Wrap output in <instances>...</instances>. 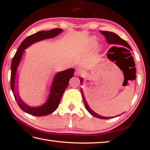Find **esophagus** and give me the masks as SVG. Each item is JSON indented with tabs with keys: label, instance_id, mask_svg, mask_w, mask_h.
<instances>
[{
	"label": "esophagus",
	"instance_id": "1",
	"mask_svg": "<svg viewBox=\"0 0 150 150\" xmlns=\"http://www.w3.org/2000/svg\"><path fill=\"white\" fill-rule=\"evenodd\" d=\"M83 71L82 69H81V68L77 67L75 71V75H81L83 73Z\"/></svg>",
	"mask_w": 150,
	"mask_h": 150
}]
</instances>
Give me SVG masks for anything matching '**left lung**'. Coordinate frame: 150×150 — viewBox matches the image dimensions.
<instances>
[{"label": "left lung", "instance_id": "8db88e82", "mask_svg": "<svg viewBox=\"0 0 150 150\" xmlns=\"http://www.w3.org/2000/svg\"><path fill=\"white\" fill-rule=\"evenodd\" d=\"M100 33L101 34H103L106 40V41L108 43V44H116V45H123V46H125L126 47L129 48V49L132 50V48L130 46L128 43H127L125 40L122 39L121 38H120L118 36L117 34H116L115 33L113 32H108V31H100ZM82 82V79H81V83ZM82 94V96L83 98V101H84L85 103V108L87 110H88V112H89L91 115H92L93 116H95L96 118H100V119H108L110 118V117H105V116H102L97 115V114L95 113V112H93L91 109L90 108L89 106L87 105V101L85 100V99L84 98V96H83V93H81ZM113 118V117H112Z\"/></svg>", "mask_w": 150, "mask_h": 150}]
</instances>
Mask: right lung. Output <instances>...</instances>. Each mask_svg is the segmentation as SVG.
<instances>
[{"mask_svg":"<svg viewBox=\"0 0 150 150\" xmlns=\"http://www.w3.org/2000/svg\"><path fill=\"white\" fill-rule=\"evenodd\" d=\"M62 30L60 28H55L50 31H41L29 35L27 37L19 47L18 48L16 54L12 59L11 63V89L13 92L14 98L17 101V103L20 108L22 110L33 116H46L52 113L57 108L59 105L61 98L62 97L63 93L69 84V81L74 74V69H69L57 73L55 75L54 81H53L52 88H51L50 95L47 103L40 107L32 108L30 107L24 103L19 98L18 95L14 93V82L15 76H16V69L21 59L24 50L32 44L33 43L40 41V40L51 38L56 36L57 35L62 32Z\"/></svg>","mask_w":150,"mask_h":150,"instance_id":"obj_1","label":"right lung"}]
</instances>
